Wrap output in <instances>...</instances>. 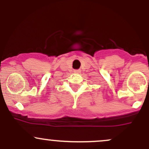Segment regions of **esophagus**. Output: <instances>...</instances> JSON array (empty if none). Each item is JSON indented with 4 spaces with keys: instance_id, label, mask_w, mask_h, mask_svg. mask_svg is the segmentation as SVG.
<instances>
[{
    "instance_id": "1",
    "label": "esophagus",
    "mask_w": 149,
    "mask_h": 149,
    "mask_svg": "<svg viewBox=\"0 0 149 149\" xmlns=\"http://www.w3.org/2000/svg\"><path fill=\"white\" fill-rule=\"evenodd\" d=\"M74 72L76 73H80V70H75Z\"/></svg>"
}]
</instances>
